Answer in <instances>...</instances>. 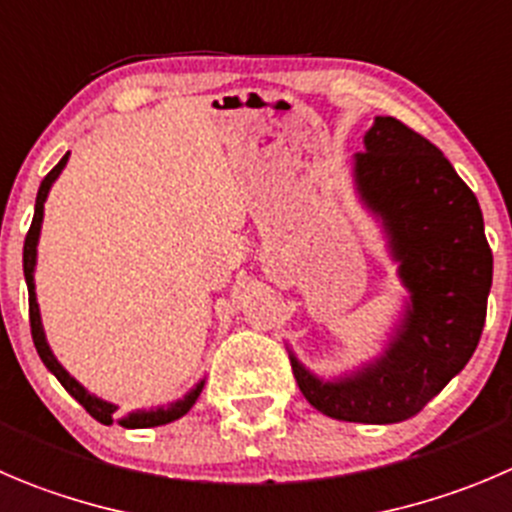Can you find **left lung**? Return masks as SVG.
Here are the masks:
<instances>
[{
  "label": "left lung",
  "mask_w": 512,
  "mask_h": 512,
  "mask_svg": "<svg viewBox=\"0 0 512 512\" xmlns=\"http://www.w3.org/2000/svg\"><path fill=\"white\" fill-rule=\"evenodd\" d=\"M352 186L374 218L397 279L402 309L382 352L321 377L286 344L296 384L326 417L362 425L410 420L478 347L493 286V253L478 198L427 138L394 118H374Z\"/></svg>",
  "instance_id": "left-lung-1"
}]
</instances>
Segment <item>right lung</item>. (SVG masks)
<instances>
[{"label":"right lung","mask_w":512,"mask_h":512,"mask_svg":"<svg viewBox=\"0 0 512 512\" xmlns=\"http://www.w3.org/2000/svg\"><path fill=\"white\" fill-rule=\"evenodd\" d=\"M67 160H70V153H65V158L55 165V168L47 173V178L42 180L40 191H37V203H34V218H32V226H29L27 238H24V281H27V291H29V324H32V339H34V347H37V354L40 359L45 362V367L50 369L52 374L57 377V382L72 394V397L95 417L97 422L102 425H113L118 422L120 427L125 430H145V427H160V425H168V422L180 420V417L186 415L193 405H196V399L201 397L203 392V384H206V377L198 379L191 389H188L183 397L173 399L168 405H158V407H150V410H133L128 412L125 417H118L115 412L120 410L115 402L110 399H102L97 394H92L85 384L77 382L70 372L60 364V359L55 357L52 352L50 342H47V334H45V326H42V314H40V304H37V291H34V269H37V246H40V233H42V221H45V203L47 196H50L52 186H55V180L60 178V173L65 170Z\"/></svg>","instance_id":"right-lung-1"}]
</instances>
